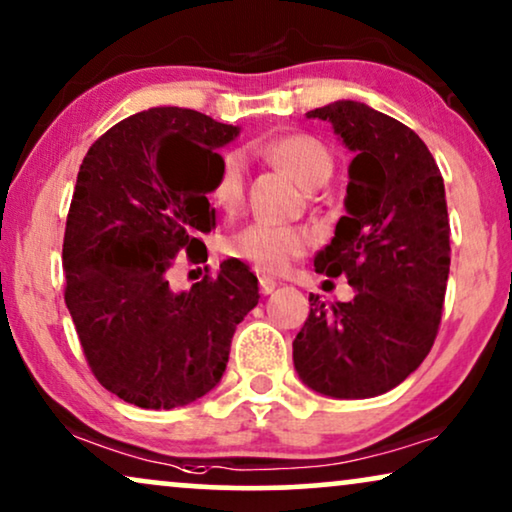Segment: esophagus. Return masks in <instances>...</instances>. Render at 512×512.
I'll return each instance as SVG.
<instances>
[{"mask_svg":"<svg viewBox=\"0 0 512 512\" xmlns=\"http://www.w3.org/2000/svg\"><path fill=\"white\" fill-rule=\"evenodd\" d=\"M276 281L274 278H269V276H262L260 278V290H262V295H271V292L276 290Z\"/></svg>","mask_w":512,"mask_h":512,"instance_id":"34e87169","label":"esophagus"}]
</instances>
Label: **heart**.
<instances>
[{"label":"heart","instance_id":"heart-1","mask_svg":"<svg viewBox=\"0 0 512 512\" xmlns=\"http://www.w3.org/2000/svg\"><path fill=\"white\" fill-rule=\"evenodd\" d=\"M264 154L271 163H276L290 177H295L304 189L325 185L335 170V161H332L327 147L309 135H281L264 147ZM243 187L245 159L243 154L231 152L224 156L220 175H217L213 187L215 206L227 210V213L236 210L243 199ZM306 248H309V236L302 229L274 227V224L264 222H252L224 241V252L229 257L250 264L252 269L262 271V274H281Z\"/></svg>","mask_w":512,"mask_h":512}]
</instances>
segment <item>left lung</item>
<instances>
[{
  "label": "left lung",
  "mask_w": 512,
  "mask_h": 512,
  "mask_svg": "<svg viewBox=\"0 0 512 512\" xmlns=\"http://www.w3.org/2000/svg\"><path fill=\"white\" fill-rule=\"evenodd\" d=\"M351 149L344 208L332 241L313 267L346 276L351 302L311 311L292 342L299 379L330 398H374L405 381L431 351L449 276L445 182L412 128L367 107L337 100L311 109Z\"/></svg>",
  "instance_id": "obj_1"
}]
</instances>
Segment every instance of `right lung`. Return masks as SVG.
Segmentation results:
<instances>
[{
	"mask_svg": "<svg viewBox=\"0 0 512 512\" xmlns=\"http://www.w3.org/2000/svg\"><path fill=\"white\" fill-rule=\"evenodd\" d=\"M238 126L182 107L133 114L81 163L63 241L65 304L95 379L145 410L194 403L220 384L236 325L260 302L257 276L224 260L215 276L170 290L187 252L206 262L215 229L217 149Z\"/></svg>",
	"mask_w": 512,
	"mask_h": 512,
	"instance_id": "right-lung-1",
	"label": "right lung"
}]
</instances>
